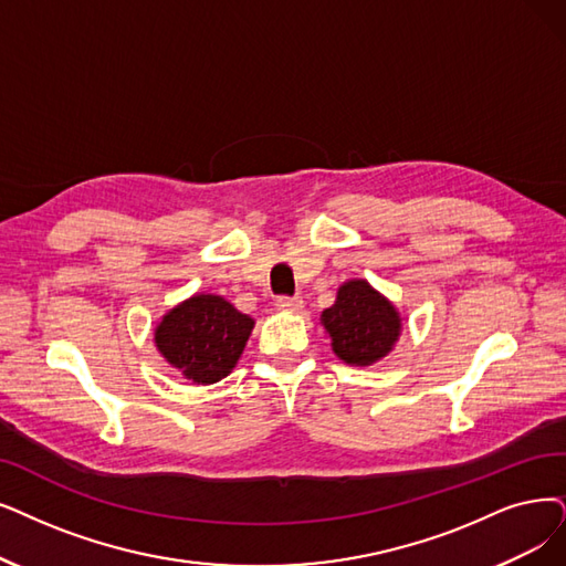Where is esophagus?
Returning a JSON list of instances; mask_svg holds the SVG:
<instances>
[{"label": "esophagus", "mask_w": 566, "mask_h": 566, "mask_svg": "<svg viewBox=\"0 0 566 566\" xmlns=\"http://www.w3.org/2000/svg\"><path fill=\"white\" fill-rule=\"evenodd\" d=\"M276 308H279V311L295 313V311H302V308H304V302H302L300 297H279V300H276Z\"/></svg>", "instance_id": "1"}]
</instances>
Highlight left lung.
<instances>
[{
	"mask_svg": "<svg viewBox=\"0 0 566 566\" xmlns=\"http://www.w3.org/2000/svg\"><path fill=\"white\" fill-rule=\"evenodd\" d=\"M321 323L336 357L353 367H369L386 357L401 334L399 311L361 279L338 287L336 302L323 311Z\"/></svg>",
	"mask_w": 566,
	"mask_h": 566,
	"instance_id": "1",
	"label": "left lung"
}]
</instances>
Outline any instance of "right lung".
Segmentation results:
<instances>
[{"instance_id":"right-lung-1","label":"right lung","mask_w":566,"mask_h":566,"mask_svg":"<svg viewBox=\"0 0 566 566\" xmlns=\"http://www.w3.org/2000/svg\"><path fill=\"white\" fill-rule=\"evenodd\" d=\"M255 321L220 295H195L155 327L160 355L197 386H211L239 361Z\"/></svg>"}]
</instances>
